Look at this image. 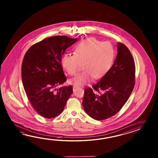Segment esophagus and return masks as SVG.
<instances>
[{
	"mask_svg": "<svg viewBox=\"0 0 158 158\" xmlns=\"http://www.w3.org/2000/svg\"><path fill=\"white\" fill-rule=\"evenodd\" d=\"M77 89V87H76V86H73V91H75L76 90V89Z\"/></svg>",
	"mask_w": 158,
	"mask_h": 158,
	"instance_id": "esophagus-1",
	"label": "esophagus"
}]
</instances>
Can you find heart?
Here are the masks:
<instances>
[{
  "label": "heart",
  "instance_id": "1",
  "mask_svg": "<svg viewBox=\"0 0 158 158\" xmlns=\"http://www.w3.org/2000/svg\"><path fill=\"white\" fill-rule=\"evenodd\" d=\"M114 58V50L108 42L89 38L78 44L74 55L65 54L61 64L68 74L77 73L81 63L84 70L71 80L72 84L82 85L94 79L103 77L110 69Z\"/></svg>",
  "mask_w": 158,
  "mask_h": 158
}]
</instances>
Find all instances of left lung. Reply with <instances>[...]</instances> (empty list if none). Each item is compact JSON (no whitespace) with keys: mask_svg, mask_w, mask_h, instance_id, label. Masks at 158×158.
I'll list each match as a JSON object with an SVG mask.
<instances>
[{"mask_svg":"<svg viewBox=\"0 0 158 158\" xmlns=\"http://www.w3.org/2000/svg\"><path fill=\"white\" fill-rule=\"evenodd\" d=\"M135 63L128 47L118 44L114 63L101 80L84 91L82 105L91 118L103 120L123 107L135 85Z\"/></svg>","mask_w":158,"mask_h":158,"instance_id":"1","label":"left lung"}]
</instances>
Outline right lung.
<instances>
[{
  "label": "right lung",
  "instance_id": "obj_1",
  "mask_svg": "<svg viewBox=\"0 0 158 158\" xmlns=\"http://www.w3.org/2000/svg\"><path fill=\"white\" fill-rule=\"evenodd\" d=\"M77 40L64 35L48 37L34 44L24 56L21 77L27 97L41 116L55 118L73 93L71 86L56 87L67 81L61 65L65 50Z\"/></svg>",
  "mask_w": 158,
  "mask_h": 158
}]
</instances>
